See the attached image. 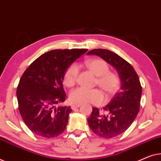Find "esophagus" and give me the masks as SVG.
<instances>
[{
  "instance_id": "34e87169",
  "label": "esophagus",
  "mask_w": 161,
  "mask_h": 161,
  "mask_svg": "<svg viewBox=\"0 0 161 161\" xmlns=\"http://www.w3.org/2000/svg\"><path fill=\"white\" fill-rule=\"evenodd\" d=\"M80 106H81V104H73V105L71 106V108L73 110H74V109H75V108L80 107Z\"/></svg>"
}]
</instances>
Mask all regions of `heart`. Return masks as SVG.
<instances>
[{"label": "heart", "mask_w": 161, "mask_h": 161, "mask_svg": "<svg viewBox=\"0 0 161 161\" xmlns=\"http://www.w3.org/2000/svg\"><path fill=\"white\" fill-rule=\"evenodd\" d=\"M85 66L97 76L96 84L105 92L106 96L111 97L118 91L121 85L119 76L114 71H109L108 63L102 59H91L85 62ZM79 74V69L76 64L68 68L63 76V84L66 87H71L75 85ZM72 103L82 104L91 103L101 104L103 102V92L99 89H85L80 87L73 90L69 95Z\"/></svg>", "instance_id": "b5f03b06"}]
</instances>
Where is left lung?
<instances>
[{"mask_svg": "<svg viewBox=\"0 0 161 161\" xmlns=\"http://www.w3.org/2000/svg\"><path fill=\"white\" fill-rule=\"evenodd\" d=\"M87 55H96L112 65L121 80V90L113 97L103 112L92 107L87 118L90 128L103 138L117 136L128 129L139 112L142 88L136 72L132 65L120 56L104 49H95Z\"/></svg>", "mask_w": 161, "mask_h": 161, "instance_id": "left-lung-1", "label": "left lung"}]
</instances>
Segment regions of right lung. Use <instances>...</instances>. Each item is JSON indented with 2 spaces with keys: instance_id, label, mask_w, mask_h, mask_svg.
I'll use <instances>...</instances> for the list:
<instances>
[{
  "instance_id": "add662e5",
  "label": "right lung",
  "mask_w": 161,
  "mask_h": 161,
  "mask_svg": "<svg viewBox=\"0 0 161 161\" xmlns=\"http://www.w3.org/2000/svg\"><path fill=\"white\" fill-rule=\"evenodd\" d=\"M87 49H55L43 54L25 70L17 89L18 107L27 127L36 135L54 138L66 128L70 106L64 102L63 87L66 69Z\"/></svg>"
}]
</instances>
